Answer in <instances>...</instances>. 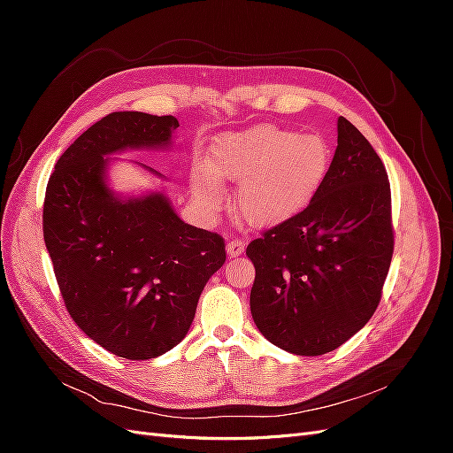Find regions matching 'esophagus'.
Returning a JSON list of instances; mask_svg holds the SVG:
<instances>
[{
  "instance_id": "obj_1",
  "label": "esophagus",
  "mask_w": 453,
  "mask_h": 453,
  "mask_svg": "<svg viewBox=\"0 0 453 453\" xmlns=\"http://www.w3.org/2000/svg\"><path fill=\"white\" fill-rule=\"evenodd\" d=\"M243 250H245V243H243L242 240H230V242L226 243V253H228V257H238V255L243 253Z\"/></svg>"
}]
</instances>
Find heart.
Instances as JSON below:
<instances>
[{
  "mask_svg": "<svg viewBox=\"0 0 453 453\" xmlns=\"http://www.w3.org/2000/svg\"><path fill=\"white\" fill-rule=\"evenodd\" d=\"M328 170L331 149L321 135L260 125L213 145L210 166L200 164L193 173V193L205 208L217 210L225 195L219 177L236 181L242 217L253 226L270 228L306 210Z\"/></svg>",
  "mask_w": 453,
  "mask_h": 453,
  "instance_id": "obj_1",
  "label": "heart"
}]
</instances>
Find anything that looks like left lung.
Listing matches in <instances>:
<instances>
[{
    "mask_svg": "<svg viewBox=\"0 0 453 453\" xmlns=\"http://www.w3.org/2000/svg\"><path fill=\"white\" fill-rule=\"evenodd\" d=\"M251 315L273 346L323 355L372 318L393 257L388 172L365 135L338 119V145L306 210L253 240Z\"/></svg>",
    "mask_w": 453,
    "mask_h": 453,
    "instance_id": "8db88e82",
    "label": "left lung"
}]
</instances>
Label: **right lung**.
Listing matches in <instances>:
<instances>
[{
	"instance_id": "right-lung-1",
	"label": "right lung",
	"mask_w": 453,
	"mask_h": 453,
	"mask_svg": "<svg viewBox=\"0 0 453 453\" xmlns=\"http://www.w3.org/2000/svg\"><path fill=\"white\" fill-rule=\"evenodd\" d=\"M177 127L172 115L109 113L65 149L45 193L43 236L67 311L96 344L132 361L180 344L226 260L225 240L183 223L162 190L122 198L107 185L109 157L166 149Z\"/></svg>"
}]
</instances>
